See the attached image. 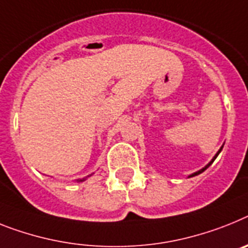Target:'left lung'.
Wrapping results in <instances>:
<instances>
[{"instance_id":"1","label":"left lung","mask_w":248,"mask_h":248,"mask_svg":"<svg viewBox=\"0 0 248 248\" xmlns=\"http://www.w3.org/2000/svg\"><path fill=\"white\" fill-rule=\"evenodd\" d=\"M222 149H223V147H220V149L218 150V153L216 154V156H214L213 159H212V161H209V164H207V165H205L204 168H203V169H201V170H199V171H197V172H194V174H191V175H189V178H191V176H195V175H198V174H201V172H203V171H204L205 169H208V168H209V166L212 165V163H213L214 160H216V157H217V156L219 155V153H220V151H222Z\"/></svg>"}]
</instances>
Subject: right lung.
Wrapping results in <instances>:
<instances>
[{"mask_svg": "<svg viewBox=\"0 0 248 248\" xmlns=\"http://www.w3.org/2000/svg\"><path fill=\"white\" fill-rule=\"evenodd\" d=\"M83 180H85V178H83V179H79V180H77V182H83Z\"/></svg>", "mask_w": 248, "mask_h": 248, "instance_id": "add662e5", "label": "right lung"}]
</instances>
